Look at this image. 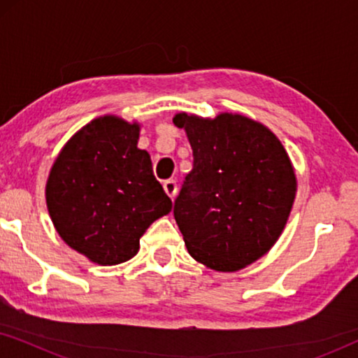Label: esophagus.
<instances>
[{"instance_id": "34e87169", "label": "esophagus", "mask_w": 358, "mask_h": 358, "mask_svg": "<svg viewBox=\"0 0 358 358\" xmlns=\"http://www.w3.org/2000/svg\"><path fill=\"white\" fill-rule=\"evenodd\" d=\"M164 190H166V194H168L171 199H174L176 194H178V184H176V180H173V179L166 180V182H164Z\"/></svg>"}]
</instances>
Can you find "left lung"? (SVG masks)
I'll use <instances>...</instances> for the list:
<instances>
[{
  "mask_svg": "<svg viewBox=\"0 0 358 358\" xmlns=\"http://www.w3.org/2000/svg\"><path fill=\"white\" fill-rule=\"evenodd\" d=\"M176 127L192 146L194 169L174 202L176 223L195 261L236 272L271 251L296 195L287 150L261 122L222 112H179Z\"/></svg>",
  "mask_w": 358,
  "mask_h": 358,
  "instance_id": "obj_1",
  "label": "left lung"
}]
</instances>
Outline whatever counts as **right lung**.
<instances>
[{"label":"right lung","instance_id":"right-lung-1","mask_svg":"<svg viewBox=\"0 0 358 358\" xmlns=\"http://www.w3.org/2000/svg\"><path fill=\"white\" fill-rule=\"evenodd\" d=\"M141 125L101 115L63 145L45 184L57 233L99 266H115L138 252L140 238L173 202L138 148Z\"/></svg>","mask_w":358,"mask_h":358}]
</instances>
